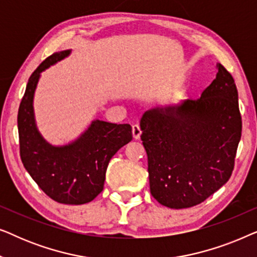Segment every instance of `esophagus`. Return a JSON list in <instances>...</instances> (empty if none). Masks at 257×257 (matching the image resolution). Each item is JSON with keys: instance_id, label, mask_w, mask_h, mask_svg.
Returning <instances> with one entry per match:
<instances>
[{"instance_id": "esophagus-1", "label": "esophagus", "mask_w": 257, "mask_h": 257, "mask_svg": "<svg viewBox=\"0 0 257 257\" xmlns=\"http://www.w3.org/2000/svg\"><path fill=\"white\" fill-rule=\"evenodd\" d=\"M132 135L133 138L136 140L140 138V135H142V130H140V126L138 124H135L132 126Z\"/></svg>"}]
</instances>
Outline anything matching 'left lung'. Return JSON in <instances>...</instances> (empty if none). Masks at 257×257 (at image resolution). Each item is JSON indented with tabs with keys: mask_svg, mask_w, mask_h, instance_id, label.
Wrapping results in <instances>:
<instances>
[{
	"mask_svg": "<svg viewBox=\"0 0 257 257\" xmlns=\"http://www.w3.org/2000/svg\"><path fill=\"white\" fill-rule=\"evenodd\" d=\"M196 100L147 110L140 138L149 159L151 194L168 208L199 205L229 180L242 121L234 78L220 63Z\"/></svg>",
	"mask_w": 257,
	"mask_h": 257,
	"instance_id": "1",
	"label": "left lung"
}]
</instances>
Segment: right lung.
<instances>
[{
	"instance_id": "1",
	"label": "right lung",
	"mask_w": 257,
	"mask_h": 257,
	"mask_svg": "<svg viewBox=\"0 0 257 257\" xmlns=\"http://www.w3.org/2000/svg\"><path fill=\"white\" fill-rule=\"evenodd\" d=\"M70 54L71 49L55 52L33 72L20 104L17 127L23 166L42 191L59 203L83 205L103 191L107 165L132 140V127L96 119L65 145H52L43 138L35 119V91L41 73Z\"/></svg>"
}]
</instances>
